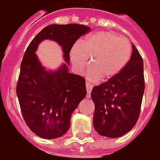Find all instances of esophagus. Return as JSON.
I'll list each match as a JSON object with an SVG mask.
<instances>
[{
    "label": "esophagus",
    "instance_id": "esophagus-1",
    "mask_svg": "<svg viewBox=\"0 0 160 160\" xmlns=\"http://www.w3.org/2000/svg\"><path fill=\"white\" fill-rule=\"evenodd\" d=\"M86 87H87V98H90V93H91V90H92L93 86L90 84V82H86Z\"/></svg>",
    "mask_w": 160,
    "mask_h": 160
}]
</instances>
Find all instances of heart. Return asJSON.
I'll list each match as a JSON object with an SVG mask.
<instances>
[{"label": "heart", "instance_id": "heart-1", "mask_svg": "<svg viewBox=\"0 0 160 160\" xmlns=\"http://www.w3.org/2000/svg\"><path fill=\"white\" fill-rule=\"evenodd\" d=\"M131 55L132 46L128 39L107 31L91 33L70 53L72 64L78 73L86 70L90 58L88 78L91 81H106L116 76L128 65Z\"/></svg>", "mask_w": 160, "mask_h": 160}]
</instances>
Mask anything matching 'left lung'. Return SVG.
Listing matches in <instances>:
<instances>
[{
    "mask_svg": "<svg viewBox=\"0 0 160 160\" xmlns=\"http://www.w3.org/2000/svg\"><path fill=\"white\" fill-rule=\"evenodd\" d=\"M129 62L116 76L93 88L94 128L99 135L118 138L131 131L140 114L145 83L143 61L132 45Z\"/></svg>",
    "mask_w": 160,
    "mask_h": 160,
    "instance_id": "left-lung-1",
    "label": "left lung"
}]
</instances>
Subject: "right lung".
<instances>
[{"label": "right lung", "mask_w": 160, "mask_h": 160, "mask_svg": "<svg viewBox=\"0 0 160 160\" xmlns=\"http://www.w3.org/2000/svg\"><path fill=\"white\" fill-rule=\"evenodd\" d=\"M90 31V27L78 24L49 25L32 39L25 50L17 95L25 123L41 138H56L67 132L72 113L87 95V88L84 78L69 73L65 63L54 72L42 67L35 53L38 44L45 39L57 42L69 64L73 45Z\"/></svg>", "instance_id": "obj_1"}]
</instances>
